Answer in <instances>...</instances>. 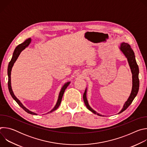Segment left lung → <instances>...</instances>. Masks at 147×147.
Returning a JSON list of instances; mask_svg holds the SVG:
<instances>
[{
	"instance_id": "1",
	"label": "left lung",
	"mask_w": 147,
	"mask_h": 147,
	"mask_svg": "<svg viewBox=\"0 0 147 147\" xmlns=\"http://www.w3.org/2000/svg\"><path fill=\"white\" fill-rule=\"evenodd\" d=\"M120 49L121 51L124 53V55L125 56V57H127L129 66L131 69V71L132 73V77H133V87H132V91L131 92V94L128 98L127 100L125 102L123 109L120 111V112L119 113H121L123 111H124L125 109H126L130 105V104L132 103L133 100L137 95V93L138 92L139 90V85H140V81H139V78H138V74H139V69L138 66L137 65V63L136 60L135 58V55L134 53L131 49L130 45L128 44L127 43H125L123 42L120 45ZM86 94H87V89L85 90L84 93L83 95V99L84 102V103L86 105V107L88 110L91 111L92 113L94 114H96L99 116H102L98 113H96V111L93 110L89 105L87 96H86Z\"/></svg>"
}]
</instances>
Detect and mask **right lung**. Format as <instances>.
I'll return each mask as SVG.
<instances>
[{"mask_svg":"<svg viewBox=\"0 0 147 147\" xmlns=\"http://www.w3.org/2000/svg\"><path fill=\"white\" fill-rule=\"evenodd\" d=\"M31 42V38H28L27 39H26L23 43L21 44L20 45H18L15 49L14 52H13V56H12V58L10 60V61L9 62V66H8V69H7V74H8V77H9V79H8V88H9V92H10V94L11 95V96H12V98L16 100V102L18 104V105L23 108L26 112H27L28 113H30V114H31V115H36V113H34V112H31L30 111H29L28 109H27L25 107L23 106V105L21 103V102L16 97V96L14 95V93L12 91V89H11V69H12V67L14 65V63H15V61H16L17 59L18 58V56L20 55V53L22 52V51L23 50H24L26 47H27L30 43ZM70 84V82H67V83H66L63 86V87L61 88V90L59 93V98H58V100H57V102L56 104L55 107H54V108L50 112H49L48 113H52V112L55 111V110H56L58 107L60 106V103H61V99H62V97H63V95L64 94V92H65V90L67 88V87L69 86V85Z\"/></svg>","mask_w":147,"mask_h":147,"instance_id":"add662e5","label":"right lung"}]
</instances>
